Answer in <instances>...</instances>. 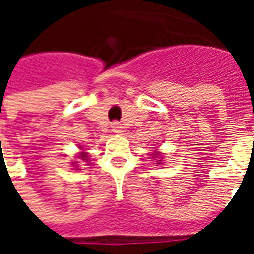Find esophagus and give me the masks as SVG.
<instances>
[{
  "label": "esophagus",
  "instance_id": "esophagus-1",
  "mask_svg": "<svg viewBox=\"0 0 254 254\" xmlns=\"http://www.w3.org/2000/svg\"><path fill=\"white\" fill-rule=\"evenodd\" d=\"M111 127H113V132H114V133H121L122 132V127H121V125L118 124V122H114V124L111 125Z\"/></svg>",
  "mask_w": 254,
  "mask_h": 254
}]
</instances>
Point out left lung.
<instances>
[{
  "instance_id": "8db88e82",
  "label": "left lung",
  "mask_w": 254,
  "mask_h": 254,
  "mask_svg": "<svg viewBox=\"0 0 254 254\" xmlns=\"http://www.w3.org/2000/svg\"><path fill=\"white\" fill-rule=\"evenodd\" d=\"M158 156H160L159 152H158V154H154V158H158ZM156 162H158V160H156ZM158 165H160V160H159V162H158Z\"/></svg>"
}]
</instances>
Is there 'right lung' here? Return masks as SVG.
<instances>
[{
  "label": "right lung",
  "mask_w": 254,
  "mask_h": 254,
  "mask_svg": "<svg viewBox=\"0 0 254 254\" xmlns=\"http://www.w3.org/2000/svg\"><path fill=\"white\" fill-rule=\"evenodd\" d=\"M77 159L84 160V162H87V163L89 162L88 155H87V152H80V155H77ZM73 165H76V162H73ZM76 167H77V166H76Z\"/></svg>",
  "instance_id": "obj_1"
}]
</instances>
